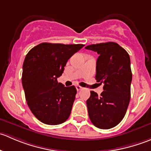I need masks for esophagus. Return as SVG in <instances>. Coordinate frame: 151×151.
I'll use <instances>...</instances> for the list:
<instances>
[{
    "mask_svg": "<svg viewBox=\"0 0 151 151\" xmlns=\"http://www.w3.org/2000/svg\"><path fill=\"white\" fill-rule=\"evenodd\" d=\"M76 88H77V91H80V90L81 89H83V87H81V86H80V85H77V86H76Z\"/></svg>",
    "mask_w": 151,
    "mask_h": 151,
    "instance_id": "esophagus-1",
    "label": "esophagus"
}]
</instances>
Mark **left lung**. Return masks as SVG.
<instances>
[{
	"mask_svg": "<svg viewBox=\"0 0 151 151\" xmlns=\"http://www.w3.org/2000/svg\"><path fill=\"white\" fill-rule=\"evenodd\" d=\"M85 49L99 55L96 80L104 85L101 96L91 91L86 101L88 115L97 128L111 129L122 121L130 101L132 74L129 55L115 42L88 45Z\"/></svg>",
	"mask_w": 151,
	"mask_h": 151,
	"instance_id": "obj_1",
	"label": "left lung"
}]
</instances>
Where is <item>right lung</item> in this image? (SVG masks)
<instances>
[{
	"label": "right lung",
	"instance_id": "1",
	"mask_svg": "<svg viewBox=\"0 0 151 151\" xmlns=\"http://www.w3.org/2000/svg\"><path fill=\"white\" fill-rule=\"evenodd\" d=\"M84 45L42 43L32 48L22 66V83L29 108L39 121L58 125L69 117L77 89L57 79L68 59Z\"/></svg>",
	"mask_w": 151,
	"mask_h": 151
}]
</instances>
